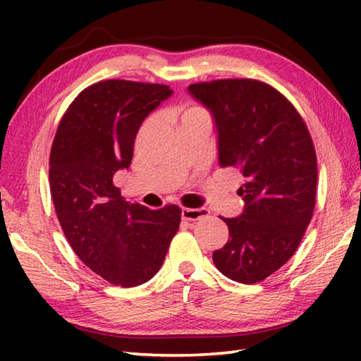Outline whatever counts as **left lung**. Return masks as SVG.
I'll list each match as a JSON object with an SVG mask.
<instances>
[{
	"label": "left lung",
	"mask_w": 361,
	"mask_h": 361,
	"mask_svg": "<svg viewBox=\"0 0 361 361\" xmlns=\"http://www.w3.org/2000/svg\"><path fill=\"white\" fill-rule=\"evenodd\" d=\"M171 94L159 83L101 80L74 99L54 136L49 188L60 226L82 262L114 286L150 281L180 228L178 206L150 209L113 185L132 163L142 121Z\"/></svg>",
	"instance_id": "left-lung-1"
}]
</instances>
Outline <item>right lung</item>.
<instances>
[{"label": "right lung", "mask_w": 361, "mask_h": 361, "mask_svg": "<svg viewBox=\"0 0 361 361\" xmlns=\"http://www.w3.org/2000/svg\"><path fill=\"white\" fill-rule=\"evenodd\" d=\"M212 113L221 167L242 173L245 209L225 219L229 239L212 260L240 283H256L295 255L317 202V153L302 118L278 90L255 79L189 85Z\"/></svg>", "instance_id": "right-lung-1"}]
</instances>
